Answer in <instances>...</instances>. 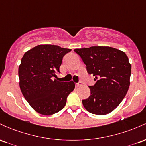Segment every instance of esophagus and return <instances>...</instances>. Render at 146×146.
<instances>
[{"label": "esophagus", "instance_id": "1", "mask_svg": "<svg viewBox=\"0 0 146 146\" xmlns=\"http://www.w3.org/2000/svg\"><path fill=\"white\" fill-rule=\"evenodd\" d=\"M82 86V83H81V82H78V83H76V88H78V87H80V86Z\"/></svg>", "mask_w": 146, "mask_h": 146}]
</instances>
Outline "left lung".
Segmentation results:
<instances>
[{"mask_svg": "<svg viewBox=\"0 0 146 146\" xmlns=\"http://www.w3.org/2000/svg\"><path fill=\"white\" fill-rule=\"evenodd\" d=\"M96 83L89 86L90 95L82 101L87 111L97 115L112 112L121 104L130 87L131 64L125 52L111 47L75 49Z\"/></svg>", "mask_w": 146, "mask_h": 146, "instance_id": "left-lung-1", "label": "left lung"}]
</instances>
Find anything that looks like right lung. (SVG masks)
I'll list each match as a JSON object with an SVG mask.
<instances>
[{"mask_svg":"<svg viewBox=\"0 0 146 146\" xmlns=\"http://www.w3.org/2000/svg\"><path fill=\"white\" fill-rule=\"evenodd\" d=\"M71 49L58 45H39L24 54L19 68L21 92L36 112L52 115L66 104L67 97L74 90V82L58 81L54 77L65 54Z\"/></svg>","mask_w":146,"mask_h":146,"instance_id":"right-lung-1","label":"right lung"}]
</instances>
